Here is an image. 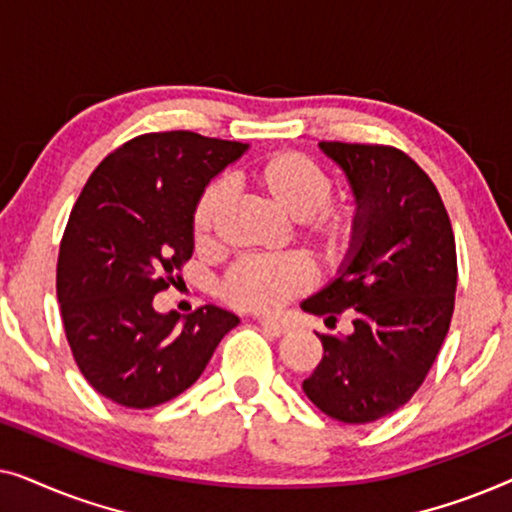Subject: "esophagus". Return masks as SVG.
<instances>
[{"label": "esophagus", "mask_w": 512, "mask_h": 512, "mask_svg": "<svg viewBox=\"0 0 512 512\" xmlns=\"http://www.w3.org/2000/svg\"><path fill=\"white\" fill-rule=\"evenodd\" d=\"M258 324H261V326L265 328V331H270V333H275V335H286V333H289V326H286L284 321L261 317V319H258Z\"/></svg>", "instance_id": "1"}]
</instances>
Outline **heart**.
I'll return each instance as SVG.
<instances>
[{
  "mask_svg": "<svg viewBox=\"0 0 512 512\" xmlns=\"http://www.w3.org/2000/svg\"><path fill=\"white\" fill-rule=\"evenodd\" d=\"M258 195L286 219L298 221L300 235L321 261L345 263L359 240V216L354 207L333 209V179L300 153H275L247 172ZM228 205V188L221 181L209 184L193 207V242L209 249L216 242L221 216ZM310 268L300 256L242 258L226 272L221 293L230 305L251 312H275L310 286Z\"/></svg>",
  "mask_w": 512,
  "mask_h": 512,
  "instance_id": "obj_1",
  "label": "heart"
}]
</instances>
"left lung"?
I'll return each mask as SVG.
<instances>
[{
  "label": "left lung",
  "instance_id": "left-lung-1",
  "mask_svg": "<svg viewBox=\"0 0 512 512\" xmlns=\"http://www.w3.org/2000/svg\"><path fill=\"white\" fill-rule=\"evenodd\" d=\"M345 174L359 240L324 289L300 303L354 331L319 335L324 356L303 382L328 417L368 424L412 398L436 361L454 312L457 251L450 216L426 172L391 146L319 142Z\"/></svg>",
  "mask_w": 512,
  "mask_h": 512
}]
</instances>
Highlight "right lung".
I'll use <instances>...</instances> for the list:
<instances>
[{
    "mask_svg": "<svg viewBox=\"0 0 512 512\" xmlns=\"http://www.w3.org/2000/svg\"><path fill=\"white\" fill-rule=\"evenodd\" d=\"M249 144L188 130L151 132L109 153L69 214L58 300L76 366L97 394L153 408L202 375L240 317L205 305L181 319L153 296L193 256V207Z\"/></svg>",
    "mask_w": 512,
    "mask_h": 512,
    "instance_id": "1",
    "label": "right lung"
}]
</instances>
